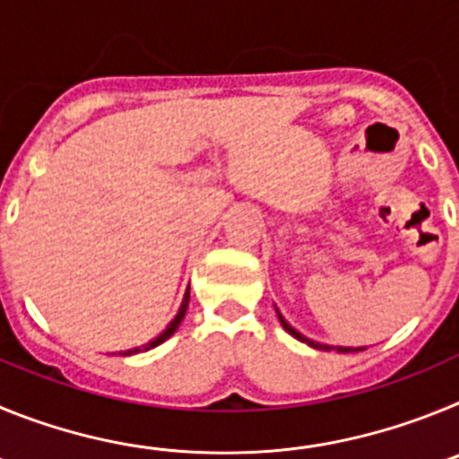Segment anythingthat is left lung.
Wrapping results in <instances>:
<instances>
[{
    "mask_svg": "<svg viewBox=\"0 0 459 459\" xmlns=\"http://www.w3.org/2000/svg\"><path fill=\"white\" fill-rule=\"evenodd\" d=\"M278 317H280V324H282V328H285L287 333H290V335H294V338H296V340H301V342L310 344V347H315V350H324V351L338 350V351H342V354H347V351H360V350H351V347H328V344L312 342V340H307L306 335H301V333H299V331H296V328L291 326V324H287V322H285V317H282V315H280V312H278Z\"/></svg>",
    "mask_w": 459,
    "mask_h": 459,
    "instance_id": "8db88e82",
    "label": "left lung"
}]
</instances>
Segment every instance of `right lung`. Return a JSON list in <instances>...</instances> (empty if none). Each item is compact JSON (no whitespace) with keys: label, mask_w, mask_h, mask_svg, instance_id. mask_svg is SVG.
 I'll return each instance as SVG.
<instances>
[{"label":"right lung","mask_w":459,"mask_h":459,"mask_svg":"<svg viewBox=\"0 0 459 459\" xmlns=\"http://www.w3.org/2000/svg\"><path fill=\"white\" fill-rule=\"evenodd\" d=\"M188 301H190V291L186 290V296H184V301H181V307H179V312H177V317H174L172 322L168 324V328H165L163 333L158 335V338H153L152 342L142 344V347H135V350H128V351H124V356H128V354H137V351H144V350H152V347H158V344H160V342H165V340H168L169 335H172L174 331H177V328H179L181 319H184L186 310H188Z\"/></svg>","instance_id":"add662e5"}]
</instances>
